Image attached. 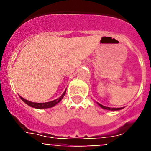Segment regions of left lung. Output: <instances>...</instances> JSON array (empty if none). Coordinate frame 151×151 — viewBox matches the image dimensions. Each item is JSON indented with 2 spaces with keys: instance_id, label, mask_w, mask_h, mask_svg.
I'll use <instances>...</instances> for the list:
<instances>
[{
  "instance_id": "obj_1",
  "label": "left lung",
  "mask_w": 151,
  "mask_h": 151,
  "mask_svg": "<svg viewBox=\"0 0 151 151\" xmlns=\"http://www.w3.org/2000/svg\"><path fill=\"white\" fill-rule=\"evenodd\" d=\"M97 105L99 106H101V108H103V109H104V110H113V111H115V110H122V108L123 107H120V108H110V107H108V106H103L102 104H99V103H97Z\"/></svg>"
}]
</instances>
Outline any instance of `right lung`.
Returning a JSON list of instances; mask_svg holds the SVG:
<instances>
[{
	"instance_id": "add662e5",
	"label": "right lung",
	"mask_w": 151,
	"mask_h": 151,
	"mask_svg": "<svg viewBox=\"0 0 151 151\" xmlns=\"http://www.w3.org/2000/svg\"><path fill=\"white\" fill-rule=\"evenodd\" d=\"M66 89L65 90V91L63 92V94L60 96V97H58L57 99L54 100V101H49V102H45V103H35V102H32V101H27V100L24 99L23 97H22L21 96H19L22 101L23 102H25L27 105H29V106H32L33 108H36V109H47V108H50L54 106L55 105H57V104L59 102H60L61 100L63 98L64 95L66 94Z\"/></svg>"
}]
</instances>
